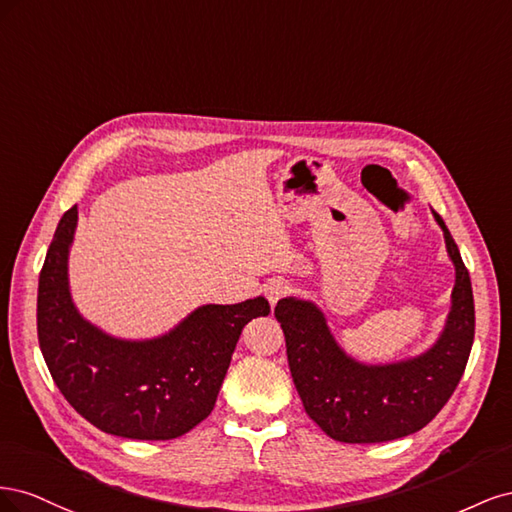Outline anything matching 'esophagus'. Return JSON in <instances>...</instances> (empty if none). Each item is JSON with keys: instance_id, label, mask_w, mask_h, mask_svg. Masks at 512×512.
<instances>
[{"instance_id": "esophagus-1", "label": "esophagus", "mask_w": 512, "mask_h": 512, "mask_svg": "<svg viewBox=\"0 0 512 512\" xmlns=\"http://www.w3.org/2000/svg\"><path fill=\"white\" fill-rule=\"evenodd\" d=\"M286 294H290V284L284 282V280H271L267 286H265V297L271 305H275L280 299H284Z\"/></svg>"}]
</instances>
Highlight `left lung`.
<instances>
[{
	"label": "left lung",
	"instance_id": "8db88e82",
	"mask_svg": "<svg viewBox=\"0 0 512 512\" xmlns=\"http://www.w3.org/2000/svg\"><path fill=\"white\" fill-rule=\"evenodd\" d=\"M431 213L455 265V286L444 329L423 354L384 365L361 363L337 344L316 303L297 297L277 301L275 318L303 408L337 442H389L423 429L451 399L466 369L474 342L470 273L444 220Z\"/></svg>",
	"mask_w": 512,
	"mask_h": 512
}]
</instances>
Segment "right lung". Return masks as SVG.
<instances>
[{"instance_id": "obj_1", "label": "right lung", "mask_w": 512, "mask_h": 512, "mask_svg": "<svg viewBox=\"0 0 512 512\" xmlns=\"http://www.w3.org/2000/svg\"><path fill=\"white\" fill-rule=\"evenodd\" d=\"M79 211L59 220L38 282V342L57 389L91 425L130 440H173L211 414L243 327L265 297L200 305L151 339L104 333L76 309L68 254Z\"/></svg>"}]
</instances>
